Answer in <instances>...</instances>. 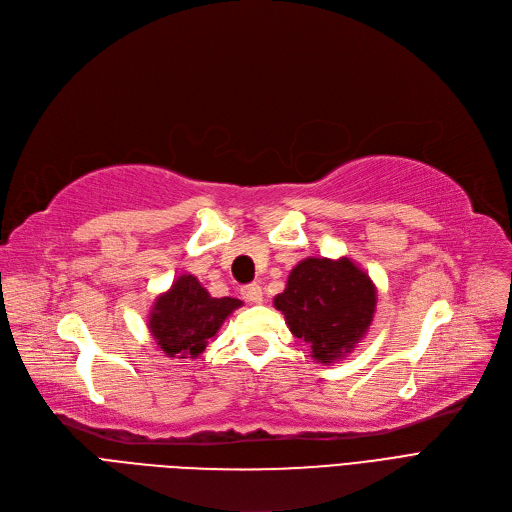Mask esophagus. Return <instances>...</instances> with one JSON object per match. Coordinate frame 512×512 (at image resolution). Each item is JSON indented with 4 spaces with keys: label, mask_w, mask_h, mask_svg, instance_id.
<instances>
[{
    "label": "esophagus",
    "mask_w": 512,
    "mask_h": 512,
    "mask_svg": "<svg viewBox=\"0 0 512 512\" xmlns=\"http://www.w3.org/2000/svg\"><path fill=\"white\" fill-rule=\"evenodd\" d=\"M242 297H245L247 301H251V303H261L263 301V290H261V286L259 284H247V286H242Z\"/></svg>",
    "instance_id": "34e87169"
}]
</instances>
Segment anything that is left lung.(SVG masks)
<instances>
[{"mask_svg":"<svg viewBox=\"0 0 512 512\" xmlns=\"http://www.w3.org/2000/svg\"><path fill=\"white\" fill-rule=\"evenodd\" d=\"M378 290L348 257H307L292 267L274 305L290 332L311 346L317 363H334L353 353L367 334Z\"/></svg>","mask_w":512,"mask_h":512,"instance_id":"obj_1","label":"left lung"}]
</instances>
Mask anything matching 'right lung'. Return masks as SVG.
<instances>
[{
    "mask_svg": "<svg viewBox=\"0 0 512 512\" xmlns=\"http://www.w3.org/2000/svg\"><path fill=\"white\" fill-rule=\"evenodd\" d=\"M240 305L230 297L213 299L193 274H182L155 299L147 326L168 357L195 359Z\"/></svg>",
    "mask_w": 512,
    "mask_h": 512,
    "instance_id": "add662e5",
    "label": "right lung"
}]
</instances>
